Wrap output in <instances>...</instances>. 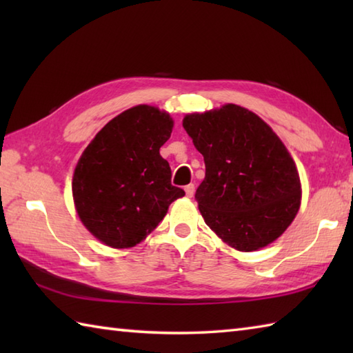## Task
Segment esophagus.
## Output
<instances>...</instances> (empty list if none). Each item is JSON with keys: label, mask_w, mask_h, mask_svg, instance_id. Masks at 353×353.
Segmentation results:
<instances>
[{"label": "esophagus", "mask_w": 353, "mask_h": 353, "mask_svg": "<svg viewBox=\"0 0 353 353\" xmlns=\"http://www.w3.org/2000/svg\"><path fill=\"white\" fill-rule=\"evenodd\" d=\"M194 191H196V186H194L192 183L185 186V192H186V196H188V197H192V196H194Z\"/></svg>", "instance_id": "esophagus-1"}]
</instances>
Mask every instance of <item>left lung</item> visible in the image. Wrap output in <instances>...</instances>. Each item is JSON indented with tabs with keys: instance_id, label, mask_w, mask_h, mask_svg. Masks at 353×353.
<instances>
[{
	"instance_id": "obj_1",
	"label": "left lung",
	"mask_w": 353,
	"mask_h": 353,
	"mask_svg": "<svg viewBox=\"0 0 353 353\" xmlns=\"http://www.w3.org/2000/svg\"><path fill=\"white\" fill-rule=\"evenodd\" d=\"M203 154L196 200L224 243L253 252L279 238L301 206V179L287 147L267 123L236 104L183 118Z\"/></svg>"
}]
</instances>
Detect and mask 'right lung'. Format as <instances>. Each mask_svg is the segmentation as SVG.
I'll use <instances>...</instances> for the list:
<instances>
[{
  "mask_svg": "<svg viewBox=\"0 0 353 353\" xmlns=\"http://www.w3.org/2000/svg\"><path fill=\"white\" fill-rule=\"evenodd\" d=\"M171 132L167 112L141 104L109 121L85 148L74 170L72 197L81 223L101 243L137 245L185 196L171 185L170 163L159 153Z\"/></svg>",
  "mask_w": 353,
  "mask_h": 353,
  "instance_id": "1",
  "label": "right lung"
}]
</instances>
